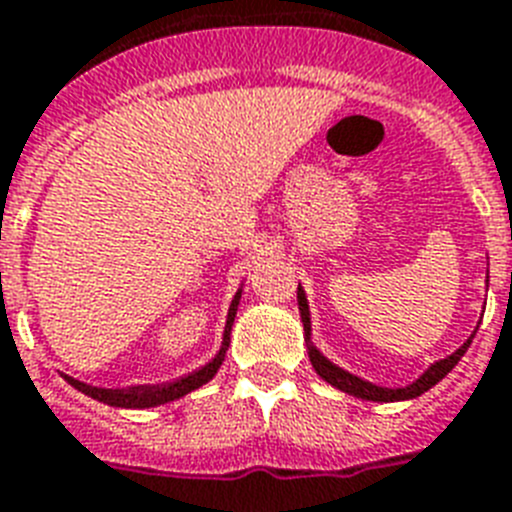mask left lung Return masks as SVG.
<instances>
[{"label": "left lung", "instance_id": "1", "mask_svg": "<svg viewBox=\"0 0 512 512\" xmlns=\"http://www.w3.org/2000/svg\"><path fill=\"white\" fill-rule=\"evenodd\" d=\"M298 308H301L303 332H306V337H311V316H308L306 293L301 290V285H298ZM471 340H474V337H471ZM471 340L463 342V348L455 350L453 356H447V358H442V361L434 363L432 369L426 371L424 377L416 379V382L408 384V387H400V390H387V387H377V384H369V382H363V379L353 377V374L342 371L340 366H335V363H329L327 358H324L322 353L314 348V345H308V358H311V366H314L316 374H319L324 382L332 384V387H337V390L348 392V395H353V398L374 400V403H395V400L418 398V395H424L426 390H432L439 379H445L447 374L453 371V366L460 361V358H463V353L468 350Z\"/></svg>", "mask_w": 512, "mask_h": 512}]
</instances>
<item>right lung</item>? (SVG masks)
I'll return each instance as SVG.
<instances>
[{"mask_svg": "<svg viewBox=\"0 0 512 512\" xmlns=\"http://www.w3.org/2000/svg\"><path fill=\"white\" fill-rule=\"evenodd\" d=\"M238 303H240V293L235 295V301H232L230 306V314H227L225 340H222V348H219L217 358H214L211 363H206L204 369L193 371V374L177 379V382L162 384V387L156 384V387H130V390H101V387H91V384H83L73 377H65V379L73 384L75 390L88 395V398L99 400V403L114 405V408H154V405H164V403H170V400L183 398V395H188V392L198 390L201 384L209 382V379L217 374L219 366H222V361H225V353L227 348H230V329H232V322H235Z\"/></svg>", "mask_w": 512, "mask_h": 512, "instance_id": "right-lung-1", "label": "right lung"}]
</instances>
